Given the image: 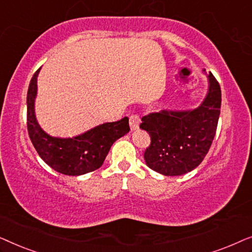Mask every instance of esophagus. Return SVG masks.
I'll use <instances>...</instances> for the list:
<instances>
[{"mask_svg": "<svg viewBox=\"0 0 252 252\" xmlns=\"http://www.w3.org/2000/svg\"><path fill=\"white\" fill-rule=\"evenodd\" d=\"M140 123H141V119L137 115H132L129 117V125H130V129L132 130H136L139 128Z\"/></svg>", "mask_w": 252, "mask_h": 252, "instance_id": "1", "label": "esophagus"}]
</instances>
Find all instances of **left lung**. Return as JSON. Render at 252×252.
I'll return each instance as SVG.
<instances>
[{
    "label": "left lung",
    "mask_w": 252,
    "mask_h": 252,
    "mask_svg": "<svg viewBox=\"0 0 252 252\" xmlns=\"http://www.w3.org/2000/svg\"><path fill=\"white\" fill-rule=\"evenodd\" d=\"M206 78L208 93L197 108L163 110L142 118L140 128L151 136L144 151V160L151 170L175 177L192 171L204 159L215 139L221 105L218 81L211 72Z\"/></svg>",
    "instance_id": "left-lung-1"
}]
</instances>
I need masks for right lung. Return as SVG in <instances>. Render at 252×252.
Segmentation results:
<instances>
[{
    "label": "right lung",
    "instance_id": "right-lung-1",
    "mask_svg": "<svg viewBox=\"0 0 252 252\" xmlns=\"http://www.w3.org/2000/svg\"><path fill=\"white\" fill-rule=\"evenodd\" d=\"M32 77L27 92V129L39 156L58 173L82 175L97 170L104 163L115 141L129 132L128 118L105 123L73 137L51 136L41 128L35 117L37 75Z\"/></svg>",
    "mask_w": 252,
    "mask_h": 252
}]
</instances>
